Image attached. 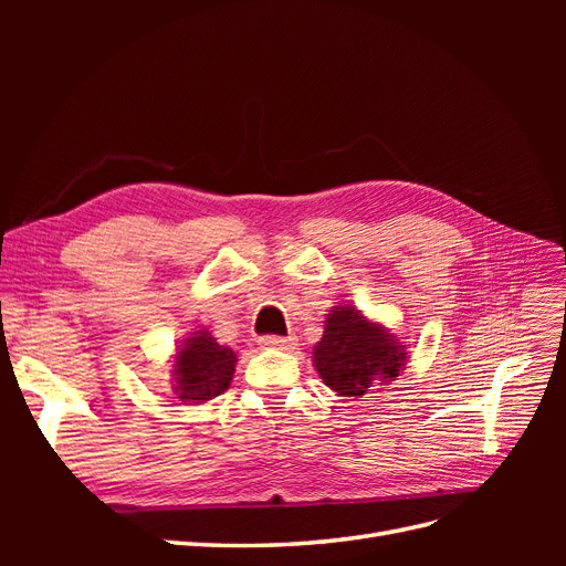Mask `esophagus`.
I'll return each instance as SVG.
<instances>
[{"label":"esophagus","instance_id":"obj_1","mask_svg":"<svg viewBox=\"0 0 566 566\" xmlns=\"http://www.w3.org/2000/svg\"><path fill=\"white\" fill-rule=\"evenodd\" d=\"M260 345L266 349H293L297 345L295 337H279V335H264Z\"/></svg>","mask_w":566,"mask_h":566}]
</instances>
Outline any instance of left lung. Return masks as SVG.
Listing matches in <instances>:
<instances>
[{"instance_id": "left-lung-1", "label": "left lung", "mask_w": 566, "mask_h": 566, "mask_svg": "<svg viewBox=\"0 0 566 566\" xmlns=\"http://www.w3.org/2000/svg\"><path fill=\"white\" fill-rule=\"evenodd\" d=\"M406 358V345L397 335L368 321L352 304L333 306L323 337L314 347L321 380L339 397H364L368 389L397 380Z\"/></svg>"}]
</instances>
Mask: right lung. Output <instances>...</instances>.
<instances>
[{
    "label": "right lung",
    "mask_w": 566,
    "mask_h": 566,
    "mask_svg": "<svg viewBox=\"0 0 566 566\" xmlns=\"http://www.w3.org/2000/svg\"><path fill=\"white\" fill-rule=\"evenodd\" d=\"M235 373V354L210 331H196L175 354V394L184 403H202L227 391Z\"/></svg>",
    "instance_id": "add662e5"
}]
</instances>
